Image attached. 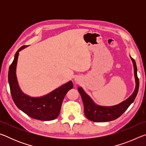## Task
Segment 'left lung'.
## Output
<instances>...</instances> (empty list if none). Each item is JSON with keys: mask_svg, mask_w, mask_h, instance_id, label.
I'll use <instances>...</instances> for the list:
<instances>
[{"mask_svg": "<svg viewBox=\"0 0 146 146\" xmlns=\"http://www.w3.org/2000/svg\"><path fill=\"white\" fill-rule=\"evenodd\" d=\"M130 58L133 62L134 68L136 86L134 92L132 95L122 102L113 106H98L93 102V100L86 93L82 88L79 87L78 88V91L80 94L84 104V114L88 119L95 122H108L115 120L120 117L135 100L139 88V80L137 76V68L135 60L131 56Z\"/></svg>", "mask_w": 146, "mask_h": 146, "instance_id": "obj_1", "label": "left lung"}]
</instances>
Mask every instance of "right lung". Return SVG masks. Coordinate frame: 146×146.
<instances>
[{
	"label": "right lung",
	"mask_w": 146,
	"mask_h": 146,
	"mask_svg": "<svg viewBox=\"0 0 146 146\" xmlns=\"http://www.w3.org/2000/svg\"><path fill=\"white\" fill-rule=\"evenodd\" d=\"M26 47L23 46L18 49L9 68L8 82L12 98L17 108L29 117L43 121L54 120L60 113L62 103L66 93L73 88V83L69 81L42 97H31L24 94L17 81L16 68L19 51Z\"/></svg>",
	"instance_id": "add662e5"
}]
</instances>
